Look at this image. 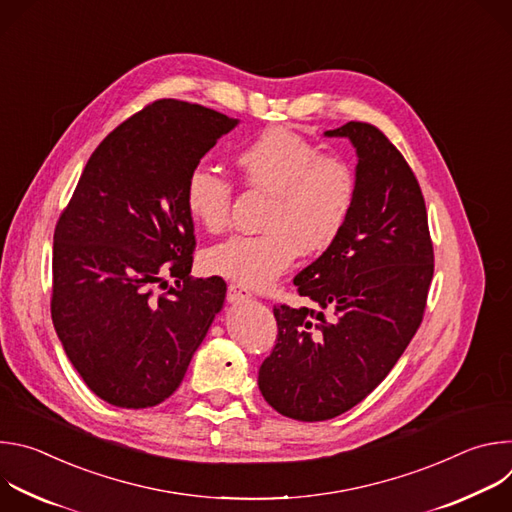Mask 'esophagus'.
<instances>
[{
	"mask_svg": "<svg viewBox=\"0 0 512 512\" xmlns=\"http://www.w3.org/2000/svg\"><path fill=\"white\" fill-rule=\"evenodd\" d=\"M227 298L231 304H239L251 298V291L245 285L239 283H229V291H227Z\"/></svg>",
	"mask_w": 512,
	"mask_h": 512,
	"instance_id": "34e87169",
	"label": "esophagus"
}]
</instances>
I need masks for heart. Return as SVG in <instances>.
I'll use <instances>...</instances> for the list:
<instances>
[{"label": "heart", "instance_id": "obj_1", "mask_svg": "<svg viewBox=\"0 0 512 512\" xmlns=\"http://www.w3.org/2000/svg\"><path fill=\"white\" fill-rule=\"evenodd\" d=\"M235 164L247 188L269 196L259 235H235L206 251L204 267L239 285L263 289L283 275L298 255L328 251L344 233L358 198L356 170L302 135L273 127L245 143ZM235 188L208 168L188 174L186 208L208 233L231 223Z\"/></svg>", "mask_w": 512, "mask_h": 512}]
</instances>
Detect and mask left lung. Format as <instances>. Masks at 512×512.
<instances>
[{
  "label": "left lung",
  "instance_id": "obj_1",
  "mask_svg": "<svg viewBox=\"0 0 512 512\" xmlns=\"http://www.w3.org/2000/svg\"><path fill=\"white\" fill-rule=\"evenodd\" d=\"M326 135L356 148V206L340 239L294 279L314 308H273L277 338L259 369L265 401L298 421L352 409L391 373L433 279L425 200L401 152L364 121Z\"/></svg>",
  "mask_w": 512,
  "mask_h": 512
}]
</instances>
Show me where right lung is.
Instances as JSON below:
<instances>
[{"label":"right lung","instance_id":"add662e5","mask_svg":"<svg viewBox=\"0 0 512 512\" xmlns=\"http://www.w3.org/2000/svg\"><path fill=\"white\" fill-rule=\"evenodd\" d=\"M235 125L176 99L145 105L97 145L58 216L52 322L72 367L111 405L166 401L223 308V277H190L184 186Z\"/></svg>","mask_w":512,"mask_h":512}]
</instances>
